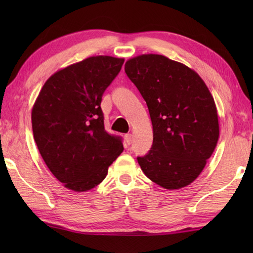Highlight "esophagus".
I'll return each instance as SVG.
<instances>
[{
    "label": "esophagus",
    "mask_w": 253,
    "mask_h": 253,
    "mask_svg": "<svg viewBox=\"0 0 253 253\" xmlns=\"http://www.w3.org/2000/svg\"><path fill=\"white\" fill-rule=\"evenodd\" d=\"M132 141V137L130 133H128V135H125V142L126 144H130Z\"/></svg>",
    "instance_id": "esophagus-1"
}]
</instances>
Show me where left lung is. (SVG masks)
<instances>
[{
	"mask_svg": "<svg viewBox=\"0 0 253 253\" xmlns=\"http://www.w3.org/2000/svg\"><path fill=\"white\" fill-rule=\"evenodd\" d=\"M125 73L149 109L153 144L138 163L150 180L180 189L201 174L219 137L217 109L206 83L185 64L164 55L129 58Z\"/></svg>",
	"mask_w": 253,
	"mask_h": 253,
	"instance_id": "left-lung-1",
	"label": "left lung"
}]
</instances>
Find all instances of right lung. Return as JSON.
Here are the masks:
<instances>
[{
  "label": "right lung",
  "instance_id": "obj_1",
  "mask_svg": "<svg viewBox=\"0 0 253 253\" xmlns=\"http://www.w3.org/2000/svg\"><path fill=\"white\" fill-rule=\"evenodd\" d=\"M124 58L91 56L54 73L31 111L34 138L46 166L64 187L84 192L101 184L124 147L104 129L101 101Z\"/></svg>",
  "mask_w": 253,
  "mask_h": 253
}]
</instances>
